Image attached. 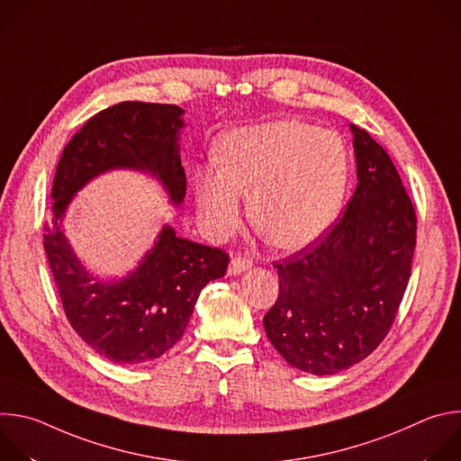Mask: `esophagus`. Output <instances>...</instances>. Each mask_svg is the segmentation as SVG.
Listing matches in <instances>:
<instances>
[{
  "mask_svg": "<svg viewBox=\"0 0 461 461\" xmlns=\"http://www.w3.org/2000/svg\"><path fill=\"white\" fill-rule=\"evenodd\" d=\"M251 265H253V262H251L249 258H246V257H235V258L230 260L228 274H230V276H239V274L249 270Z\"/></svg>",
  "mask_w": 461,
  "mask_h": 461,
  "instance_id": "obj_1",
  "label": "esophagus"
}]
</instances>
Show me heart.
<instances>
[{
  "instance_id": "b5f03b06",
  "label": "heart",
  "mask_w": 461,
  "mask_h": 461,
  "mask_svg": "<svg viewBox=\"0 0 461 461\" xmlns=\"http://www.w3.org/2000/svg\"><path fill=\"white\" fill-rule=\"evenodd\" d=\"M350 182V153L339 133L299 120L239 127L219 140V162L194 169V204L213 237L249 217L283 249L321 239L338 221Z\"/></svg>"
}]
</instances>
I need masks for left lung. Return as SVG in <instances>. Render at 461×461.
<instances>
[{
    "instance_id": "1",
    "label": "left lung",
    "mask_w": 461,
    "mask_h": 461,
    "mask_svg": "<svg viewBox=\"0 0 461 461\" xmlns=\"http://www.w3.org/2000/svg\"><path fill=\"white\" fill-rule=\"evenodd\" d=\"M357 185L343 219L319 244L283 262L265 330L292 366L330 375L372 354L409 285L416 213L386 151L350 123Z\"/></svg>"
}]
</instances>
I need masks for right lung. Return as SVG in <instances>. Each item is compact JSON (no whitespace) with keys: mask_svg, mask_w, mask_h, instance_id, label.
Here are the masks:
<instances>
[{"mask_svg":"<svg viewBox=\"0 0 461 461\" xmlns=\"http://www.w3.org/2000/svg\"><path fill=\"white\" fill-rule=\"evenodd\" d=\"M184 127L178 105L122 102L87 120L56 167L52 217L43 226L49 267L77 334L118 365H144L167 352L182 338L203 288L224 277L230 257L176 237L164 224L137 268L100 279L77 255L63 219L80 189L116 169L153 176L178 208L185 196L178 144Z\"/></svg>","mask_w":461,"mask_h":461,"instance_id":"1","label":"right lung"}]
</instances>
